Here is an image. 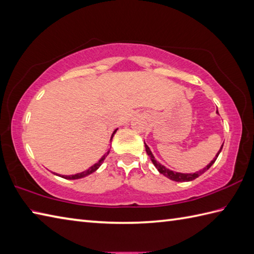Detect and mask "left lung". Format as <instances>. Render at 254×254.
Segmentation results:
<instances>
[{
    "label": "left lung",
    "instance_id": "1",
    "mask_svg": "<svg viewBox=\"0 0 254 254\" xmlns=\"http://www.w3.org/2000/svg\"><path fill=\"white\" fill-rule=\"evenodd\" d=\"M216 112L218 113V111H216ZM144 144H145V149H146L147 155L149 156L150 160H152V163L154 164V166L156 167V168H157V170L160 172V174H163L165 177L168 178V179H170V180H172V181H177V182H188V181H192V180H194V179H196L197 177L203 175L205 171H207V170L210 168V167H212V165L215 163V160L217 159L219 153L222 152L223 145H224V144H223L222 146H220V149L217 152L216 156H215L214 159H213L212 161H210V163H209L206 167H205V168H203L202 170H199V171L193 172V174H182V172H177V171H174V170H170V169L167 168V167H165L164 165H161L160 163H158V161L155 159L154 155H153V153H152V150H150V148L147 146L146 143L144 142Z\"/></svg>",
    "mask_w": 254,
    "mask_h": 254
}]
</instances>
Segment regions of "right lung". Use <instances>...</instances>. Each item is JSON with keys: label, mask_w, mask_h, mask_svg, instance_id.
<instances>
[{"label": "right lung", "mask_w": 254, "mask_h": 254, "mask_svg": "<svg viewBox=\"0 0 254 254\" xmlns=\"http://www.w3.org/2000/svg\"><path fill=\"white\" fill-rule=\"evenodd\" d=\"M117 130L118 128H116L115 131H113V133H112V135H111V138H110V141L112 139V137H113V135H115V133L117 132ZM109 152H110V149L108 150V152L102 156V157L99 159V161L98 163H96L95 165H93V166H90L89 168L87 169V170H85V171H83V172H79V174H75V175H69V176H64V175H59V174H56V172H53V174L55 175H57V176H59V177H61V178H64V179H68V180H76V179H82V178H85V177H87V176H89V175H91L93 174V172H95L97 169L99 168V167L102 165V163H104V160L106 159V157L108 156V154H109Z\"/></svg>", "instance_id": "obj_1"}]
</instances>
